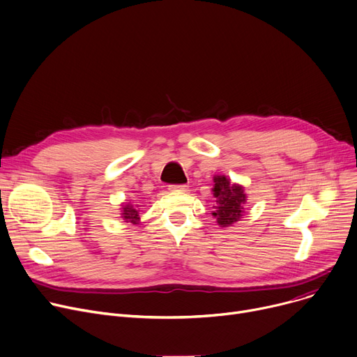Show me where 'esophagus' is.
Returning <instances> with one entry per match:
<instances>
[{"mask_svg": "<svg viewBox=\"0 0 357 357\" xmlns=\"http://www.w3.org/2000/svg\"><path fill=\"white\" fill-rule=\"evenodd\" d=\"M186 185L185 183H181V185H171L169 189L171 191H186Z\"/></svg>", "mask_w": 357, "mask_h": 357, "instance_id": "1", "label": "esophagus"}]
</instances>
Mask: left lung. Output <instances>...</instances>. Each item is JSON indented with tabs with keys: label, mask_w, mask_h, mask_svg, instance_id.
<instances>
[{
	"label": "left lung",
	"mask_w": 357,
	"mask_h": 357,
	"mask_svg": "<svg viewBox=\"0 0 357 357\" xmlns=\"http://www.w3.org/2000/svg\"><path fill=\"white\" fill-rule=\"evenodd\" d=\"M213 197L217 198V206L212 212L213 217L222 227H229L240 221L243 217V205L245 204L244 189L240 185H234L225 176H215L213 179Z\"/></svg>",
	"instance_id": "left-lung-1"
}]
</instances>
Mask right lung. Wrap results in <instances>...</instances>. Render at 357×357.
Here are the masks:
<instances>
[{
	"instance_id": "right-lung-1",
	"label": "right lung",
	"mask_w": 357,
	"mask_h": 357,
	"mask_svg": "<svg viewBox=\"0 0 357 357\" xmlns=\"http://www.w3.org/2000/svg\"><path fill=\"white\" fill-rule=\"evenodd\" d=\"M122 218L130 222H136L139 220V212L136 209V205L125 204L122 208Z\"/></svg>"
}]
</instances>
